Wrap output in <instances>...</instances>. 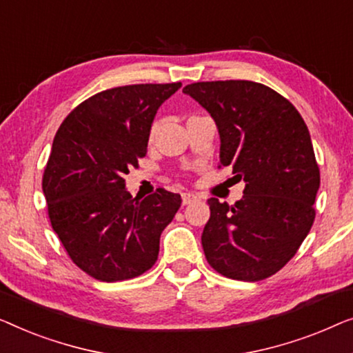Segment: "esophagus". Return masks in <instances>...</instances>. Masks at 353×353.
Returning a JSON list of instances; mask_svg holds the SVG:
<instances>
[{
  "instance_id": "1",
  "label": "esophagus",
  "mask_w": 353,
  "mask_h": 353,
  "mask_svg": "<svg viewBox=\"0 0 353 353\" xmlns=\"http://www.w3.org/2000/svg\"><path fill=\"white\" fill-rule=\"evenodd\" d=\"M195 200H198L196 195H193V193H182V203L183 205H190Z\"/></svg>"
}]
</instances>
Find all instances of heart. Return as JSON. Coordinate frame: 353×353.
Masks as SVG:
<instances>
[{
	"label": "heart",
	"mask_w": 353,
	"mask_h": 353,
	"mask_svg": "<svg viewBox=\"0 0 353 353\" xmlns=\"http://www.w3.org/2000/svg\"><path fill=\"white\" fill-rule=\"evenodd\" d=\"M157 129H158V123H153V126H152V129H150V134H152V136H155Z\"/></svg>",
	"instance_id": "1"
}]
</instances>
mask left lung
Listing matches in <instances>:
<instances>
[{"instance_id": "obj_1", "label": "left lung", "mask_w": 353, "mask_h": 353, "mask_svg": "<svg viewBox=\"0 0 353 353\" xmlns=\"http://www.w3.org/2000/svg\"><path fill=\"white\" fill-rule=\"evenodd\" d=\"M182 92L212 117L221 166L245 182L233 206L208 200L206 259L232 280H264L285 267L314 224L320 170L309 129L290 101L261 83L203 81Z\"/></svg>"}]
</instances>
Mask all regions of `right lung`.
<instances>
[{
	"instance_id": "1",
	"label": "right lung",
	"mask_w": 353,
	"mask_h": 353,
	"mask_svg": "<svg viewBox=\"0 0 353 353\" xmlns=\"http://www.w3.org/2000/svg\"><path fill=\"white\" fill-rule=\"evenodd\" d=\"M182 83L131 84L89 97L56 132L43 176L49 219L72 261L101 281L142 275L181 195L132 198L125 174L147 155L152 123Z\"/></svg>"
}]
</instances>
